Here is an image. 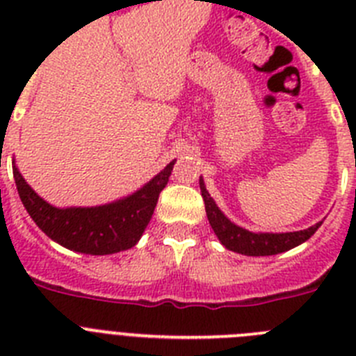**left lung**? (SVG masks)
<instances>
[{"label":"left lung","mask_w":356,"mask_h":356,"mask_svg":"<svg viewBox=\"0 0 356 356\" xmlns=\"http://www.w3.org/2000/svg\"><path fill=\"white\" fill-rule=\"evenodd\" d=\"M200 188L203 201H205L207 217H209V222L212 226L213 234L217 235L219 242H221L226 250L235 251V253L248 254V257H269V254L284 253V251H289L292 248L307 242L308 238L316 234L317 228L323 225V221H319L307 229L285 232V234L284 232L282 234L250 232V229L235 225L234 221H229L228 217L225 216V212L217 207L213 197L207 191L203 176H200Z\"/></svg>","instance_id":"left-lung-1"}]
</instances>
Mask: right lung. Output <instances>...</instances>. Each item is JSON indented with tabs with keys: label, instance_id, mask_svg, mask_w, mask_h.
Instances as JSON below:
<instances>
[{
	"label": "right lung",
	"instance_id": "obj_1",
	"mask_svg": "<svg viewBox=\"0 0 356 356\" xmlns=\"http://www.w3.org/2000/svg\"><path fill=\"white\" fill-rule=\"evenodd\" d=\"M171 162L147 184L124 197L96 207H53L26 184L14 160V180L24 209L51 241L85 254H112L134 248L155 212L172 172Z\"/></svg>",
	"mask_w": 356,
	"mask_h": 356
}]
</instances>
